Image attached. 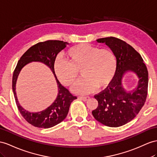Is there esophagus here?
<instances>
[{"instance_id":"obj_1","label":"esophagus","mask_w":157,"mask_h":157,"mask_svg":"<svg viewBox=\"0 0 157 157\" xmlns=\"http://www.w3.org/2000/svg\"><path fill=\"white\" fill-rule=\"evenodd\" d=\"M79 98L83 100V101H87V100L90 99V97H88V96H79Z\"/></svg>"}]
</instances>
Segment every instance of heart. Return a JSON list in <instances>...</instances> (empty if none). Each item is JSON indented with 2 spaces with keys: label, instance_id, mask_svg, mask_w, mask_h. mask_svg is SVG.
Wrapping results in <instances>:
<instances>
[{
  "label": "heart",
  "instance_id": "b5f03b06",
  "mask_svg": "<svg viewBox=\"0 0 157 157\" xmlns=\"http://www.w3.org/2000/svg\"><path fill=\"white\" fill-rule=\"evenodd\" d=\"M68 61L57 59L54 71L63 85L71 86L77 81L79 72L83 78L72 89L75 93L86 94L107 86L113 79L117 70L114 53L107 48H99L89 44H79L66 53Z\"/></svg>",
  "mask_w": 157,
  "mask_h": 157
}]
</instances>
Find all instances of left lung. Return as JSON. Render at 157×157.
<instances>
[{
  "label": "left lung",
  "mask_w": 157,
  "mask_h": 157,
  "mask_svg": "<svg viewBox=\"0 0 157 157\" xmlns=\"http://www.w3.org/2000/svg\"><path fill=\"white\" fill-rule=\"evenodd\" d=\"M105 43L113 52L117 59V70L109 86L94 95L98 106L92 111L99 123L111 127L122 126L133 119L146 101L148 91V70L137 52L123 40L107 37L97 40ZM131 71L138 76V85L127 92L122 85V79L126 72Z\"/></svg>",
  "instance_id": "8db88e82"
}]
</instances>
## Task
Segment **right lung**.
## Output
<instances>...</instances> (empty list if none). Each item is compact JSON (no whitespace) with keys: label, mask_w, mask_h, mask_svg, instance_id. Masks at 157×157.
Instances as JSON below:
<instances>
[{"label":"right lung","mask_w":157,"mask_h":157,"mask_svg":"<svg viewBox=\"0 0 157 157\" xmlns=\"http://www.w3.org/2000/svg\"><path fill=\"white\" fill-rule=\"evenodd\" d=\"M68 43L60 40H47L38 42L30 47L18 60L13 73V91L18 109L28 123L36 127L50 128L61 123L69 111L71 103L77 99L67 88L63 86L56 78L54 71L56 58L59 52L64 49ZM32 61L42 62L49 67L56 78L59 93L54 103L45 110L32 113L25 110L19 105L15 93V83L21 68Z\"/></svg>","instance_id":"add662e5"}]
</instances>
